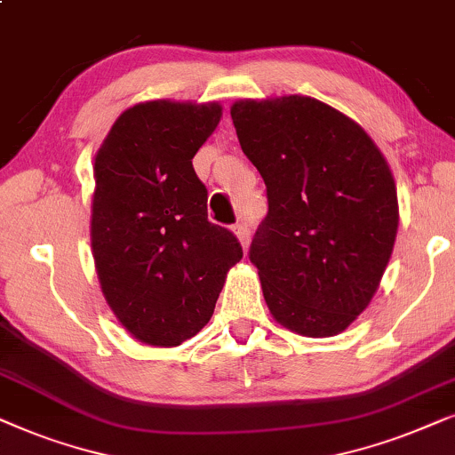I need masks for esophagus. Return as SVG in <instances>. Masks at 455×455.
Wrapping results in <instances>:
<instances>
[{"mask_svg": "<svg viewBox=\"0 0 455 455\" xmlns=\"http://www.w3.org/2000/svg\"><path fill=\"white\" fill-rule=\"evenodd\" d=\"M233 233L237 235L241 247H243V250H247V245H250V227H247L245 222H237L233 227Z\"/></svg>", "mask_w": 455, "mask_h": 455, "instance_id": "obj_1", "label": "esophagus"}]
</instances>
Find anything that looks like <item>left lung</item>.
<instances>
[{
    "mask_svg": "<svg viewBox=\"0 0 455 455\" xmlns=\"http://www.w3.org/2000/svg\"><path fill=\"white\" fill-rule=\"evenodd\" d=\"M231 118L268 196L250 250L266 306L298 335H339L371 304L395 245L391 168L355 120L314 97L239 100Z\"/></svg>",
    "mask_w": 455,
    "mask_h": 455,
    "instance_id": "left-lung-1",
    "label": "left lung"
}]
</instances>
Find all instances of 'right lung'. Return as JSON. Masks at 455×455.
<instances>
[{
  "mask_svg": "<svg viewBox=\"0 0 455 455\" xmlns=\"http://www.w3.org/2000/svg\"><path fill=\"white\" fill-rule=\"evenodd\" d=\"M220 118L218 101H141L95 154V272L114 316L145 345L177 347L197 335L243 258L237 237L208 220L191 162Z\"/></svg>",
  "mask_w": 455,
  "mask_h": 455,
  "instance_id": "right-lung-1",
  "label": "right lung"
}]
</instances>
